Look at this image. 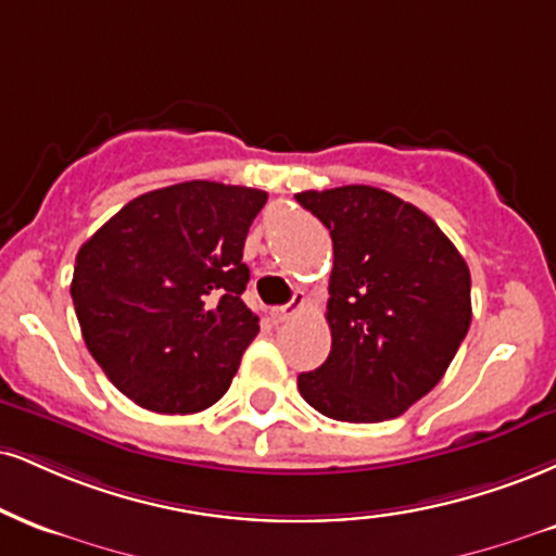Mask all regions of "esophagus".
<instances>
[{"label": "esophagus", "instance_id": "esophagus-1", "mask_svg": "<svg viewBox=\"0 0 556 556\" xmlns=\"http://www.w3.org/2000/svg\"><path fill=\"white\" fill-rule=\"evenodd\" d=\"M303 307H305V295H303V292H295V298H292L287 305L271 307V318L279 324V320H287V318L298 316V313L303 311Z\"/></svg>", "mask_w": 556, "mask_h": 556}]
</instances>
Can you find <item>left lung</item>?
Listing matches in <instances>:
<instances>
[{"instance_id":"8db88e82","label":"left lung","mask_w":556,"mask_h":556,"mask_svg":"<svg viewBox=\"0 0 556 556\" xmlns=\"http://www.w3.org/2000/svg\"><path fill=\"white\" fill-rule=\"evenodd\" d=\"M295 199L333 240L331 352L300 372V396L339 422L399 417L440 383L466 339L469 266L422 210L376 186Z\"/></svg>"}]
</instances>
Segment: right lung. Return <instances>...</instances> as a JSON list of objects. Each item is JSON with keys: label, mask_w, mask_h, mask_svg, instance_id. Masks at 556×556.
<instances>
[{"label": "right lung", "mask_w": 556, "mask_h": 556, "mask_svg": "<svg viewBox=\"0 0 556 556\" xmlns=\"http://www.w3.org/2000/svg\"><path fill=\"white\" fill-rule=\"evenodd\" d=\"M266 191L186 180L122 206L77 253L72 303L96 363L124 396L193 414L225 396L258 316L243 245Z\"/></svg>", "instance_id": "1"}]
</instances>
